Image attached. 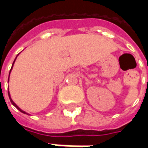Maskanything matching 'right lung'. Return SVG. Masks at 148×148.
I'll list each match as a JSON object with an SVG mask.
<instances>
[{
	"label": "right lung",
	"instance_id": "add662e5",
	"mask_svg": "<svg viewBox=\"0 0 148 148\" xmlns=\"http://www.w3.org/2000/svg\"><path fill=\"white\" fill-rule=\"evenodd\" d=\"M14 61H15V60H14ZM14 63H13V64H14ZM12 67H13V65H12ZM12 67H11V69H12ZM10 70H11V69H10ZM8 94H9V97H10V93H9V91H8ZM10 101H11V103H12V104H13L14 106H15V107H16V108H17V109L19 110H20V111H21V112H23V113H25V112H24V111H23V110H20V109H19V108H18V106H17V105L15 104V103H14V102L13 101H12V100H11V98H10ZM25 114H27V113H25Z\"/></svg>",
	"mask_w": 148,
	"mask_h": 148
}]
</instances>
